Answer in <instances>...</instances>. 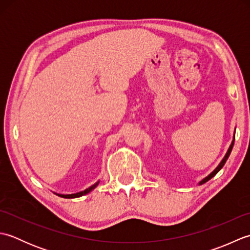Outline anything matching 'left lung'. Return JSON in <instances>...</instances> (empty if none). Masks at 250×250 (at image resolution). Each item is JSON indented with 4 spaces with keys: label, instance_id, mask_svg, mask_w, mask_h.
I'll return each mask as SVG.
<instances>
[{
    "label": "left lung",
    "instance_id": "8db88e82",
    "mask_svg": "<svg viewBox=\"0 0 250 250\" xmlns=\"http://www.w3.org/2000/svg\"><path fill=\"white\" fill-rule=\"evenodd\" d=\"M235 133V132H234ZM234 140H235V135L233 136V141H232V143H231V145H230V147H229V149H228V151H227V153H226V156L224 157V159H222V160L220 161V163L218 164V167H217L213 172H211L209 175H207L206 177H204L203 179L202 180H200L199 182V185H203V184H205L206 182H208V180L210 179V178H213L215 175L218 173L220 169L224 167V166H225V163L227 162V160H228V158H229V156H230V153H231V151H232V148H233V145H234Z\"/></svg>",
    "mask_w": 250,
    "mask_h": 250
}]
</instances>
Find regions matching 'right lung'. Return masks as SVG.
Returning a JSON list of instances; mask_svg holds the SVG:
<instances>
[{"instance_id":"1","label":"right lung","mask_w":250,"mask_h":250,"mask_svg":"<svg viewBox=\"0 0 250 250\" xmlns=\"http://www.w3.org/2000/svg\"><path fill=\"white\" fill-rule=\"evenodd\" d=\"M99 183H100V180H98L97 183L95 184H93L92 186H90L89 188H87V189H84L83 191H81V192H76V193H72V194H61V193H56V192H54V193H56L57 195H59V196H61V198H64V199H74V198H79V196H83V195H84V194H87V193H89V192H91V191L97 187V186L99 185Z\"/></svg>"}]
</instances>
